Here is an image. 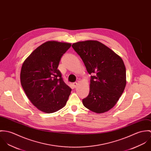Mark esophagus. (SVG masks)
<instances>
[{"mask_svg":"<svg viewBox=\"0 0 151 151\" xmlns=\"http://www.w3.org/2000/svg\"><path fill=\"white\" fill-rule=\"evenodd\" d=\"M78 82H75V83H73V86H74V87L75 88V87H76V86H77V85L78 84Z\"/></svg>","mask_w":151,"mask_h":151,"instance_id":"34e87169","label":"esophagus"}]
</instances>
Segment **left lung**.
Returning a JSON list of instances; mask_svg holds the SVG:
<instances>
[{
	"mask_svg": "<svg viewBox=\"0 0 151 151\" xmlns=\"http://www.w3.org/2000/svg\"><path fill=\"white\" fill-rule=\"evenodd\" d=\"M91 76L90 92L82 100L91 111L102 114L117 103L126 85V67L122 58L97 40H85L72 44Z\"/></svg>",
	"mask_w": 151,
	"mask_h": 151,
	"instance_id": "8db88e82",
	"label": "left lung"
}]
</instances>
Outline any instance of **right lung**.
I'll return each instance as SVG.
<instances>
[{"label":"right lung","mask_w":151,"mask_h":151,"mask_svg":"<svg viewBox=\"0 0 151 151\" xmlns=\"http://www.w3.org/2000/svg\"><path fill=\"white\" fill-rule=\"evenodd\" d=\"M71 43L47 41L38 47L22 64L20 81L28 99L39 111L51 114L66 105L71 88L64 83L57 69L63 55Z\"/></svg>","instance_id":"obj_1"}]
</instances>
